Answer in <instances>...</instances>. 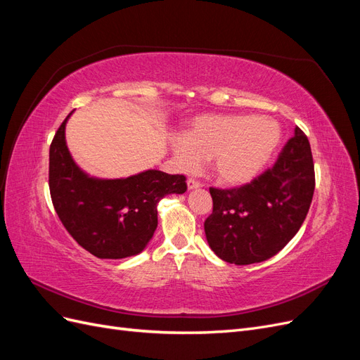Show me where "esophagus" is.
I'll use <instances>...</instances> for the list:
<instances>
[{
    "label": "esophagus",
    "mask_w": 360,
    "mask_h": 360,
    "mask_svg": "<svg viewBox=\"0 0 360 360\" xmlns=\"http://www.w3.org/2000/svg\"><path fill=\"white\" fill-rule=\"evenodd\" d=\"M202 184L198 181V180H195V179H188V189H198V188H201Z\"/></svg>",
    "instance_id": "esophagus-1"
}]
</instances>
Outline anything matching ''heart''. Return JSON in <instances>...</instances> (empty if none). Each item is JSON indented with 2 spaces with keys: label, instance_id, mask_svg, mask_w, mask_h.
<instances>
[{
  "label": "heart",
  "instance_id": "1",
  "mask_svg": "<svg viewBox=\"0 0 360 360\" xmlns=\"http://www.w3.org/2000/svg\"><path fill=\"white\" fill-rule=\"evenodd\" d=\"M281 130L267 117L217 115L195 118L184 136L172 139L183 171H197L202 159L212 160L217 181L240 186L258 176L279 144Z\"/></svg>",
  "mask_w": 360,
  "mask_h": 360
}]
</instances>
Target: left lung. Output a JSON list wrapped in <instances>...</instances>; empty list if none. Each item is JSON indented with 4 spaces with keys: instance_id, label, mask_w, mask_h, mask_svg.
<instances>
[{
    "instance_id": "8db88e82",
    "label": "left lung",
    "mask_w": 360,
    "mask_h": 360,
    "mask_svg": "<svg viewBox=\"0 0 360 360\" xmlns=\"http://www.w3.org/2000/svg\"><path fill=\"white\" fill-rule=\"evenodd\" d=\"M314 188L309 141L296 127L274 167L240 188H210L213 212L204 222L207 242L217 257L237 266L276 255L302 226Z\"/></svg>"
}]
</instances>
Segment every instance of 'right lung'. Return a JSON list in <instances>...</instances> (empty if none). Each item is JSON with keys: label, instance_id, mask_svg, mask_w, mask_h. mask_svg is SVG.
<instances>
[{"label": "right lung", "instance_id": "obj_1", "mask_svg": "<svg viewBox=\"0 0 360 360\" xmlns=\"http://www.w3.org/2000/svg\"><path fill=\"white\" fill-rule=\"evenodd\" d=\"M49 147V191L53 209L76 243L97 258L139 254L158 226V202L186 192V177L158 169L127 179L89 177L73 162L64 138L68 118Z\"/></svg>", "mask_w": 360, "mask_h": 360}]
</instances>
